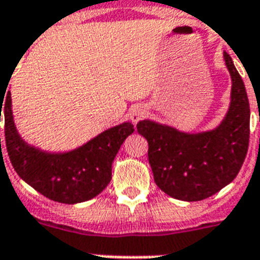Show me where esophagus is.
Masks as SVG:
<instances>
[{
  "instance_id": "34e87169",
  "label": "esophagus",
  "mask_w": 260,
  "mask_h": 260,
  "mask_svg": "<svg viewBox=\"0 0 260 260\" xmlns=\"http://www.w3.org/2000/svg\"><path fill=\"white\" fill-rule=\"evenodd\" d=\"M147 114V109L146 106L143 105H139V106H135V108H132L129 112V118L131 121L134 122V124H138L140 120H142L144 116Z\"/></svg>"
}]
</instances>
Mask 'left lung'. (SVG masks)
<instances>
[{
    "label": "left lung",
    "mask_w": 260,
    "mask_h": 260,
    "mask_svg": "<svg viewBox=\"0 0 260 260\" xmlns=\"http://www.w3.org/2000/svg\"><path fill=\"white\" fill-rule=\"evenodd\" d=\"M232 79L230 109L214 129L187 134L170 125L142 120L138 132L148 142V162L155 183L170 197L201 201L234 181L250 140V104L242 77L224 52Z\"/></svg>",
    "instance_id": "left-lung-1"
}]
</instances>
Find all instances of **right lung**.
I'll return each mask as SVG.
<instances>
[{"instance_id":"add662e5","label":"right lung","mask_w":260,"mask_h":260,"mask_svg":"<svg viewBox=\"0 0 260 260\" xmlns=\"http://www.w3.org/2000/svg\"><path fill=\"white\" fill-rule=\"evenodd\" d=\"M1 112L5 117L6 150L16 173L44 197L62 204L89 201L105 189L112 179L116 154L135 131L131 122H122L73 151L47 152L29 146L18 135L9 90L0 93V122Z\"/></svg>"}]
</instances>
